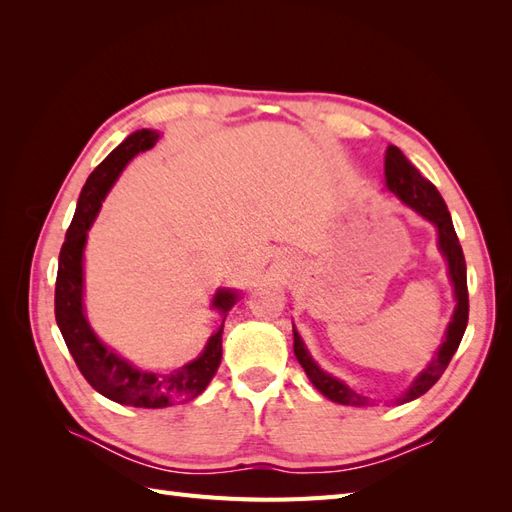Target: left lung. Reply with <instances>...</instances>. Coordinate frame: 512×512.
I'll list each match as a JSON object with an SVG mask.
<instances>
[{
	"label": "left lung",
	"mask_w": 512,
	"mask_h": 512,
	"mask_svg": "<svg viewBox=\"0 0 512 512\" xmlns=\"http://www.w3.org/2000/svg\"><path fill=\"white\" fill-rule=\"evenodd\" d=\"M384 175H386V188H389L393 194H397L416 213H421L423 218L436 224L440 250L448 260V275H451V282L455 286V299H457L453 320H451V324H448L444 344L440 346L436 359H433L423 374L412 382L406 395L395 399V404H406V401H412L416 397L425 395L431 386L440 380L444 369L448 367V363H451L453 354L457 352V348L461 344L463 333H466L468 312H470L466 258H463V250L459 245L457 232L453 228L451 213H448L444 198L436 190V185L418 173V168L414 164H410V160L395 145H389V149H386ZM292 333H294V356H297V361L305 369L307 378L312 380V384L324 397H329L331 401H335V404H344V406H371L374 404V401H369L367 397L348 389L344 382H339L337 378L324 374V371L312 361L309 352L305 350V344L301 342L297 329L292 327Z\"/></svg>",
	"instance_id": "obj_1"
}]
</instances>
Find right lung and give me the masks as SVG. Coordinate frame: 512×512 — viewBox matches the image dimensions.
Returning <instances> with one entry per match:
<instances>
[{"label": "right lung", "instance_id": "add662e5", "mask_svg": "<svg viewBox=\"0 0 512 512\" xmlns=\"http://www.w3.org/2000/svg\"><path fill=\"white\" fill-rule=\"evenodd\" d=\"M158 138L160 134L153 130H138L130 134L89 175L79 196L72 224L66 232V241L61 245L55 282V320L76 367L100 395L134 408H166L181 404V401H190L203 393L222 361V331L226 320L224 316L222 327L209 337L203 354L196 361L179 369L153 374V371L132 367L128 361L119 359L115 352L104 348L83 314V247L87 241V230L94 224L102 200L123 166L136 153L151 149ZM235 301V292L218 290L213 307L226 314Z\"/></svg>", "mask_w": 512, "mask_h": 512}]
</instances>
